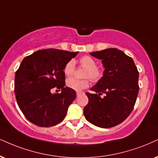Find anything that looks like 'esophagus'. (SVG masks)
Wrapping results in <instances>:
<instances>
[{
	"instance_id": "34e87169",
	"label": "esophagus",
	"mask_w": 158,
	"mask_h": 158,
	"mask_svg": "<svg viewBox=\"0 0 158 158\" xmlns=\"http://www.w3.org/2000/svg\"><path fill=\"white\" fill-rule=\"evenodd\" d=\"M81 94H83V92H78V91H77V92L76 93V94H77V97H78L79 95H81Z\"/></svg>"
}]
</instances>
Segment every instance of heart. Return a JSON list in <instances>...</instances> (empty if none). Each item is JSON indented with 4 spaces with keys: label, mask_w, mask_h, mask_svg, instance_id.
<instances>
[{
    "label": "heart",
    "mask_w": 158,
    "mask_h": 158,
    "mask_svg": "<svg viewBox=\"0 0 158 158\" xmlns=\"http://www.w3.org/2000/svg\"><path fill=\"white\" fill-rule=\"evenodd\" d=\"M80 63L82 67L86 68V70L84 73V77H89L94 82L98 81L100 79L102 73H101L100 69L97 67V61L92 57L89 56H83L80 59ZM75 64L74 60H70L68 61L64 67V74L67 76L71 75L75 70ZM89 85V83L87 79L78 80L75 77H70L67 80V86L77 91L87 88Z\"/></svg>",
    "instance_id": "b5f03b06"
}]
</instances>
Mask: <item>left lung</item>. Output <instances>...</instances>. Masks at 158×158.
I'll list each match as a JSON object with an SVG mask.
<instances>
[{
    "label": "left lung",
    "instance_id": "obj_1",
    "mask_svg": "<svg viewBox=\"0 0 158 158\" xmlns=\"http://www.w3.org/2000/svg\"><path fill=\"white\" fill-rule=\"evenodd\" d=\"M102 60V77L85 93L89 102L83 108L88 122L102 128L118 125L130 114L139 94V72L133 58L116 48L90 52ZM105 94L104 98L100 95Z\"/></svg>",
    "mask_w": 158,
    "mask_h": 158
}]
</instances>
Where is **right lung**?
Listing matches in <instances>:
<instances>
[{
  "label": "right lung",
  "mask_w": 158,
  "mask_h": 158,
  "mask_svg": "<svg viewBox=\"0 0 158 158\" xmlns=\"http://www.w3.org/2000/svg\"><path fill=\"white\" fill-rule=\"evenodd\" d=\"M78 52L44 49L26 56L15 73L17 102L25 118L39 127H52L63 121L76 97L75 90L65 86L66 64ZM57 86L60 94L50 90Z\"/></svg>",
  "instance_id": "add662e5"
}]
</instances>
